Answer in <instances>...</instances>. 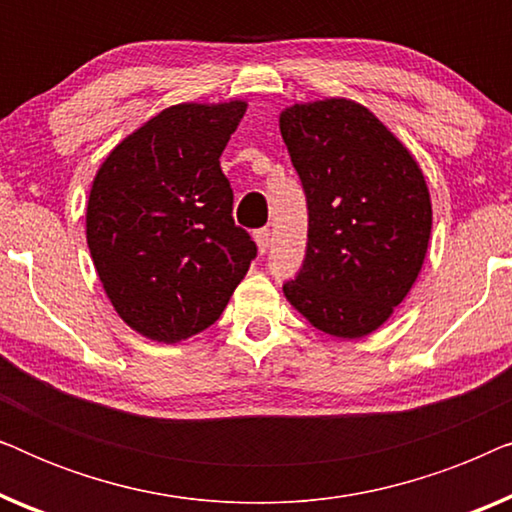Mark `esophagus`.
Returning a JSON list of instances; mask_svg holds the SVG:
<instances>
[{
    "instance_id": "34e87169",
    "label": "esophagus",
    "mask_w": 512,
    "mask_h": 512,
    "mask_svg": "<svg viewBox=\"0 0 512 512\" xmlns=\"http://www.w3.org/2000/svg\"><path fill=\"white\" fill-rule=\"evenodd\" d=\"M254 240H256L258 251H261V254H265V251H268V247H270V230H268V228L256 230Z\"/></svg>"
}]
</instances>
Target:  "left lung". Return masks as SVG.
I'll return each instance as SVG.
<instances>
[{
    "mask_svg": "<svg viewBox=\"0 0 512 512\" xmlns=\"http://www.w3.org/2000/svg\"><path fill=\"white\" fill-rule=\"evenodd\" d=\"M279 130L307 198V251L284 296L333 338L377 331L422 270L431 195L422 167L373 111L345 97L293 104Z\"/></svg>",
    "mask_w": 512,
    "mask_h": 512,
    "instance_id": "1",
    "label": "left lung"
}]
</instances>
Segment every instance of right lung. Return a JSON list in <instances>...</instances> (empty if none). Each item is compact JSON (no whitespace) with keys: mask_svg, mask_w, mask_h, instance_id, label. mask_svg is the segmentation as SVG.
<instances>
[{"mask_svg":"<svg viewBox=\"0 0 512 512\" xmlns=\"http://www.w3.org/2000/svg\"><path fill=\"white\" fill-rule=\"evenodd\" d=\"M244 111V100L174 104L95 174L90 256L118 317L144 338L174 345L212 326L256 256L219 163Z\"/></svg>","mask_w":512,"mask_h":512,"instance_id":"add662e5","label":"right lung"}]
</instances>
